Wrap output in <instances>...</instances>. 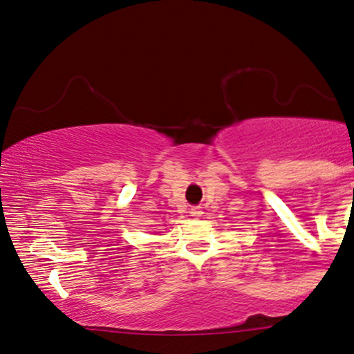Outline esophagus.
Returning <instances> with one entry per match:
<instances>
[{
    "label": "esophagus",
    "mask_w": 354,
    "mask_h": 354,
    "mask_svg": "<svg viewBox=\"0 0 354 354\" xmlns=\"http://www.w3.org/2000/svg\"><path fill=\"white\" fill-rule=\"evenodd\" d=\"M191 213H192V216H201V215H202L201 207H194V208H191Z\"/></svg>",
    "instance_id": "1"
}]
</instances>
